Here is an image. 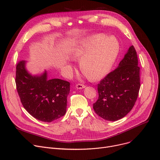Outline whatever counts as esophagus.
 Instances as JSON below:
<instances>
[{
	"label": "esophagus",
	"instance_id": "esophagus-1",
	"mask_svg": "<svg viewBox=\"0 0 160 160\" xmlns=\"http://www.w3.org/2000/svg\"><path fill=\"white\" fill-rule=\"evenodd\" d=\"M76 88H77V89H81L85 88H86V85L82 84V83H78V84L76 85Z\"/></svg>",
	"mask_w": 160,
	"mask_h": 160
}]
</instances>
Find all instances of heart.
Returning <instances> with one entry per match:
<instances>
[{
  "instance_id": "heart-1",
  "label": "heart",
  "mask_w": 160,
  "mask_h": 160,
  "mask_svg": "<svg viewBox=\"0 0 160 160\" xmlns=\"http://www.w3.org/2000/svg\"><path fill=\"white\" fill-rule=\"evenodd\" d=\"M119 50L116 38L95 34L83 39L73 49L71 57L80 60V70L89 79L97 80L110 72Z\"/></svg>"
}]
</instances>
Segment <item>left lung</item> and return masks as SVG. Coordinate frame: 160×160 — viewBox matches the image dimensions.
Returning <instances> with one entry per match:
<instances>
[{
	"instance_id": "left-lung-1",
	"label": "left lung",
	"mask_w": 160,
	"mask_h": 160,
	"mask_svg": "<svg viewBox=\"0 0 160 160\" xmlns=\"http://www.w3.org/2000/svg\"><path fill=\"white\" fill-rule=\"evenodd\" d=\"M139 70L136 50L132 45L118 67L97 86L98 98L93 104V109L99 117L115 121L132 110L140 89Z\"/></svg>"
}]
</instances>
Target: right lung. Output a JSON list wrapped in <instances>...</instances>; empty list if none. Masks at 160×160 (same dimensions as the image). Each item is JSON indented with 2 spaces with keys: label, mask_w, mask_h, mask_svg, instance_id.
Here are the masks:
<instances>
[{
  "label": "right lung",
  "mask_w": 160,
  "mask_h": 160,
  "mask_svg": "<svg viewBox=\"0 0 160 160\" xmlns=\"http://www.w3.org/2000/svg\"><path fill=\"white\" fill-rule=\"evenodd\" d=\"M25 65L24 60L18 63L15 77L17 90L25 110L43 122H50L63 117L67 110L70 83L58 78L48 79L46 71L32 76Z\"/></svg>",
  "instance_id": "obj_1"
}]
</instances>
